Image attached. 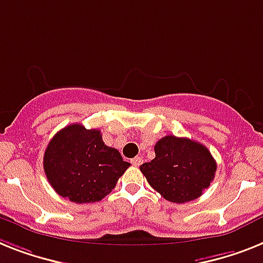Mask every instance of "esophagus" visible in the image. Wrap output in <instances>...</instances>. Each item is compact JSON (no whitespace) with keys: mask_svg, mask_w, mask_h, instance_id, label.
Here are the masks:
<instances>
[{"mask_svg":"<svg viewBox=\"0 0 263 263\" xmlns=\"http://www.w3.org/2000/svg\"><path fill=\"white\" fill-rule=\"evenodd\" d=\"M132 164H133L134 166H140L141 164H142V157H140V156L134 157L133 160H132Z\"/></svg>","mask_w":263,"mask_h":263,"instance_id":"esophagus-1","label":"esophagus"}]
</instances>
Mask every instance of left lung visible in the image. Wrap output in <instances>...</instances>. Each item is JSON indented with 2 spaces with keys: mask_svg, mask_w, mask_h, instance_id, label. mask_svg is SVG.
I'll list each match as a JSON object with an SVG mask.
<instances>
[{
  "mask_svg": "<svg viewBox=\"0 0 263 263\" xmlns=\"http://www.w3.org/2000/svg\"><path fill=\"white\" fill-rule=\"evenodd\" d=\"M156 157L141 172L164 199L186 203L203 195L215 177L216 161L204 145L190 138L165 136L155 145Z\"/></svg>",
  "mask_w": 263,
  "mask_h": 263,
  "instance_id": "8db88e82",
  "label": "left lung"
}]
</instances>
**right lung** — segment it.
Wrapping results in <instances>:
<instances>
[{
    "mask_svg": "<svg viewBox=\"0 0 263 263\" xmlns=\"http://www.w3.org/2000/svg\"><path fill=\"white\" fill-rule=\"evenodd\" d=\"M43 165L56 194L82 204L99 201L110 194L130 162L123 161L117 149L105 145L101 130L73 123L49 141Z\"/></svg>",
    "mask_w": 263,
    "mask_h": 263,
    "instance_id": "1",
    "label": "right lung"
}]
</instances>
